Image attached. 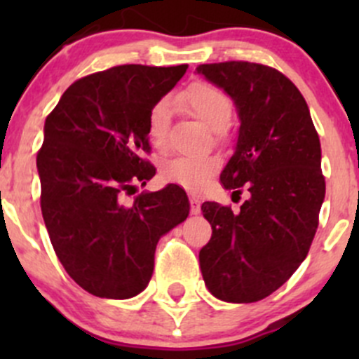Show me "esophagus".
<instances>
[{
    "label": "esophagus",
    "mask_w": 359,
    "mask_h": 359,
    "mask_svg": "<svg viewBox=\"0 0 359 359\" xmlns=\"http://www.w3.org/2000/svg\"><path fill=\"white\" fill-rule=\"evenodd\" d=\"M189 203H191V213H193V215H198V213L201 212V201H200V198L191 196V198H189Z\"/></svg>",
    "instance_id": "34e87169"
}]
</instances>
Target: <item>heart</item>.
<instances>
[{"mask_svg":"<svg viewBox=\"0 0 359 359\" xmlns=\"http://www.w3.org/2000/svg\"><path fill=\"white\" fill-rule=\"evenodd\" d=\"M173 100L177 106L193 112L198 119H201L208 128L213 130L215 137H222L224 128L233 116V102L229 95L210 83H193L177 93ZM170 116L172 104L166 99L158 100L147 114V139L158 151H165L168 146ZM219 166L220 159L215 154L177 156L163 165L161 175L166 182L177 184L196 193L210 182Z\"/></svg>","mask_w":359,"mask_h":359,"instance_id":"b5f03b06","label":"heart"}]
</instances>
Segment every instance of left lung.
<instances>
[{
    "mask_svg": "<svg viewBox=\"0 0 359 359\" xmlns=\"http://www.w3.org/2000/svg\"><path fill=\"white\" fill-rule=\"evenodd\" d=\"M240 118L236 147L220 173L224 187L250 198L234 213L205 201L212 238L200 252L206 288L224 302L248 304L276 292L297 271L316 234L325 200L320 137L295 85L253 62L203 64Z\"/></svg>",
    "mask_w": 359,
    "mask_h": 359,
    "instance_id": "1",
    "label": "left lung"
}]
</instances>
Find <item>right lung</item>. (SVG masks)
<instances>
[{"label": "right lung", "instance_id": "obj_1", "mask_svg": "<svg viewBox=\"0 0 359 359\" xmlns=\"http://www.w3.org/2000/svg\"><path fill=\"white\" fill-rule=\"evenodd\" d=\"M187 66L128 64L78 79L45 121L36 158L41 212L53 250L69 276L102 299H132L149 283L159 238L189 215L175 184L156 193H125L156 173L146 123Z\"/></svg>", "mask_w": 359, "mask_h": 359}]
</instances>
